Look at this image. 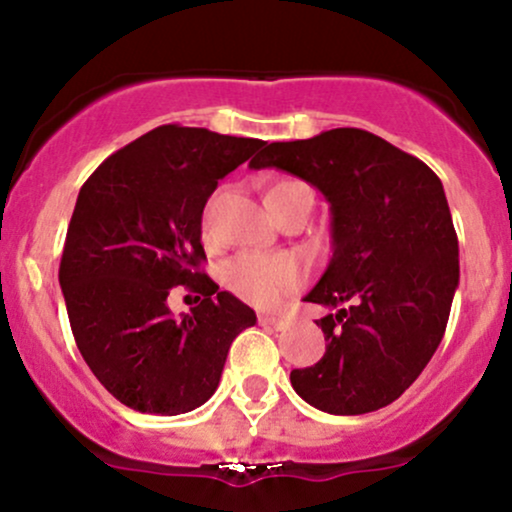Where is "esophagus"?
Listing matches in <instances>:
<instances>
[{
    "mask_svg": "<svg viewBox=\"0 0 512 512\" xmlns=\"http://www.w3.org/2000/svg\"><path fill=\"white\" fill-rule=\"evenodd\" d=\"M257 322H260L262 327H269V330H281V327L286 325L284 320H281V317H274V315H257Z\"/></svg>",
    "mask_w": 512,
    "mask_h": 512,
    "instance_id": "1",
    "label": "esophagus"
}]
</instances>
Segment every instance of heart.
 Here are the masks:
<instances>
[{
    "instance_id": "heart-1",
    "label": "heart",
    "mask_w": 512,
    "mask_h": 512,
    "mask_svg": "<svg viewBox=\"0 0 512 512\" xmlns=\"http://www.w3.org/2000/svg\"><path fill=\"white\" fill-rule=\"evenodd\" d=\"M301 187L305 185L289 178L272 182L267 187V195H264L272 216H276V211L284 207L286 199L296 195ZM204 233H207V221H204ZM303 281L305 269L291 255H252V252H245V255L233 257L223 269V284L238 298L257 305V308H276L286 296L301 289Z\"/></svg>"
}]
</instances>
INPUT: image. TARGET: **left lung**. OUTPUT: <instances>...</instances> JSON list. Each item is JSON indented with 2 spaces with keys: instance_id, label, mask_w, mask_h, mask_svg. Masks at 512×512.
<instances>
[{
  "instance_id": "left-lung-1",
  "label": "left lung",
  "mask_w": 512,
  "mask_h": 512,
  "mask_svg": "<svg viewBox=\"0 0 512 512\" xmlns=\"http://www.w3.org/2000/svg\"><path fill=\"white\" fill-rule=\"evenodd\" d=\"M250 168L310 182L332 214V260L303 301L339 310L315 320L325 356L291 370L293 390L327 414L387 407L436 354L460 284L443 182L424 161L356 127L264 144Z\"/></svg>"
}]
</instances>
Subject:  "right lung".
Listing matches in <instances>:
<instances>
[{"label":"right lung","mask_w":512,"mask_h":512,"mask_svg":"<svg viewBox=\"0 0 512 512\" xmlns=\"http://www.w3.org/2000/svg\"><path fill=\"white\" fill-rule=\"evenodd\" d=\"M262 139L163 125L115 151L81 187L60 262L76 346L101 385L129 409L175 416L219 387L228 349L257 322L199 264L202 211L221 178ZM175 285L203 293L173 318Z\"/></svg>","instance_id":"1"}]
</instances>
